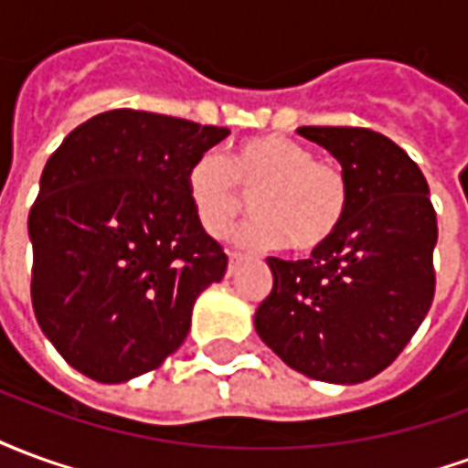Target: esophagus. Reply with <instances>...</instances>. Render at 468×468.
I'll list each match as a JSON object with an SVG mask.
<instances>
[{
  "mask_svg": "<svg viewBox=\"0 0 468 468\" xmlns=\"http://www.w3.org/2000/svg\"><path fill=\"white\" fill-rule=\"evenodd\" d=\"M240 263H243V253H228V273H235Z\"/></svg>",
  "mask_w": 468,
  "mask_h": 468,
  "instance_id": "esophagus-1",
  "label": "esophagus"
}]
</instances>
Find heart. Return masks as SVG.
Listing matches in <instances>:
<instances>
[{
  "mask_svg": "<svg viewBox=\"0 0 468 468\" xmlns=\"http://www.w3.org/2000/svg\"><path fill=\"white\" fill-rule=\"evenodd\" d=\"M243 192L253 197V220L238 233L250 248L314 250L344 223L348 183L344 170L283 134H261L238 143L220 157L200 154L185 175V193L197 223L213 238L230 230L243 210Z\"/></svg>",
  "mask_w": 468,
  "mask_h": 468,
  "instance_id": "obj_1",
  "label": "heart"
}]
</instances>
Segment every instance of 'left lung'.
Segmentation results:
<instances>
[{
	"instance_id": "1",
	"label": "left lung",
	"mask_w": 468,
	"mask_h": 468,
	"mask_svg": "<svg viewBox=\"0 0 468 468\" xmlns=\"http://www.w3.org/2000/svg\"><path fill=\"white\" fill-rule=\"evenodd\" d=\"M298 134L338 160L348 207L308 261L268 258L273 291L255 311V331L293 371L351 386L391 366L431 308L436 213L419 165L386 134Z\"/></svg>"
}]
</instances>
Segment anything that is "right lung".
<instances>
[{"mask_svg":"<svg viewBox=\"0 0 468 468\" xmlns=\"http://www.w3.org/2000/svg\"><path fill=\"white\" fill-rule=\"evenodd\" d=\"M230 134L140 110H110L67 134L29 210L32 305L72 368L100 383L153 371L220 283L223 248L197 223L185 175Z\"/></svg>","mask_w":468,"mask_h":468,"instance_id":"obj_1","label":"right lung"}]
</instances>
